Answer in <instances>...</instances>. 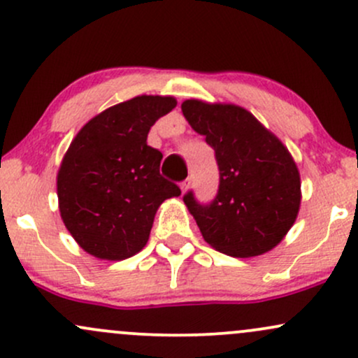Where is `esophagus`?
Wrapping results in <instances>:
<instances>
[{
	"label": "esophagus",
	"instance_id": "34e87169",
	"mask_svg": "<svg viewBox=\"0 0 358 358\" xmlns=\"http://www.w3.org/2000/svg\"><path fill=\"white\" fill-rule=\"evenodd\" d=\"M180 187H182V192H187V190H188V187H190V178L183 180V182L180 183Z\"/></svg>",
	"mask_w": 358,
	"mask_h": 358
}]
</instances>
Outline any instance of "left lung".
<instances>
[{
	"mask_svg": "<svg viewBox=\"0 0 358 358\" xmlns=\"http://www.w3.org/2000/svg\"><path fill=\"white\" fill-rule=\"evenodd\" d=\"M182 110L213 148L219 166V190L210 202H199L192 190L183 195L203 239L234 257L268 252L299 210L301 185L289 151L239 106L192 99Z\"/></svg>",
	"mask_w": 358,
	"mask_h": 358,
	"instance_id": "1",
	"label": "left lung"
}]
</instances>
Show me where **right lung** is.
<instances>
[{"mask_svg":"<svg viewBox=\"0 0 358 358\" xmlns=\"http://www.w3.org/2000/svg\"><path fill=\"white\" fill-rule=\"evenodd\" d=\"M173 97L139 96L106 109L71 143L57 176L60 215L85 252L121 261L139 252L158 207L182 190L159 173L163 155L148 145Z\"/></svg>","mask_w":358,"mask_h":358,"instance_id":"add662e5","label":"right lung"}]
</instances>
